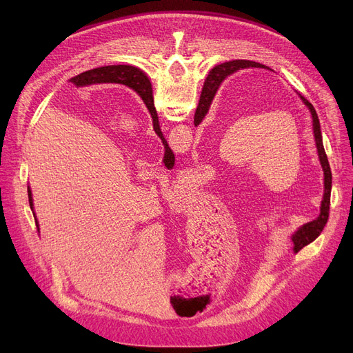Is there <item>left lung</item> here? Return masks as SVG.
I'll list each match as a JSON object with an SVG mask.
<instances>
[{"label": "left lung", "instance_id": "obj_1", "mask_svg": "<svg viewBox=\"0 0 353 353\" xmlns=\"http://www.w3.org/2000/svg\"><path fill=\"white\" fill-rule=\"evenodd\" d=\"M249 67H265L263 64L261 63H256V61H250V60H233V61H226L223 64H219L216 65L210 74L209 77L205 83V87H203V91H201V96H200V103H199V107L197 110H200L201 113L196 114L194 116V124H199V121L201 120L203 114L206 113V110L210 104V100L216 91V87L220 84V81L223 80L225 77H228L229 74L240 70V68H249ZM139 84L144 80V76L143 74H140L139 79H137ZM144 85V84H143ZM141 94V92H140ZM143 97V96H141ZM301 99L303 100V103L307 105V108L310 110L312 113V119H313V134H314V140H316V147H318V153H319V160H321V164L323 167V174H325V194H323V200H322V206H321V216L316 219L310 221V223L305 225L303 228H301L298 232H296L293 234V243H294V252L298 253L301 249H303L305 246H307L309 243H312L314 239H316L323 228L326 226V221H327V217H329V206H330V190H332V173H330V165H329V161H327V157H326V153H325V147H323V140H322V130H321V123H319V117L316 114V110L313 108V105L301 96ZM147 105L150 107V110L153 111V103H152V99H150V104L147 103ZM163 140V139H161Z\"/></svg>", "mask_w": 353, "mask_h": 353}]
</instances>
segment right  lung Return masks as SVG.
Returning a JSON list of instances; mask_svg holds the SVG:
<instances>
[{
    "label": "right lung",
    "mask_w": 353,
    "mask_h": 353,
    "mask_svg": "<svg viewBox=\"0 0 353 353\" xmlns=\"http://www.w3.org/2000/svg\"><path fill=\"white\" fill-rule=\"evenodd\" d=\"M140 71L133 68V67H128V65H108V67H99V68H92L88 70L85 72L79 74V76L72 77L71 83H74L76 85H88V84H96V83H123L128 87L134 88L137 92H141L142 94L140 96H145L147 92H150L152 94V84L148 80L141 81L140 84H137V79L140 76ZM137 77L134 78V76ZM145 85L143 86L142 84ZM154 119V130L156 133L161 137V132H160V127H159V119L157 114H153ZM28 200H30V208L32 210V199H31V190L28 189ZM35 217V216H34ZM37 228H39V223L35 221Z\"/></svg>",
    "instance_id": "add662e5"
}]
</instances>
